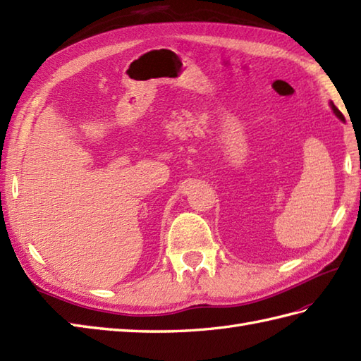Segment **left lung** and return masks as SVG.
<instances>
[{"mask_svg":"<svg viewBox=\"0 0 361 361\" xmlns=\"http://www.w3.org/2000/svg\"><path fill=\"white\" fill-rule=\"evenodd\" d=\"M331 106H332V110H334V113L336 114V116H338L341 121H344V116H343V114H341V111H340L338 109H336V106L334 105V102H331Z\"/></svg>","mask_w":361,"mask_h":361,"instance_id":"8db88e82","label":"left lung"}]
</instances>
